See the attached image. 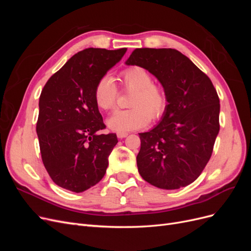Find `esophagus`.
<instances>
[{
  "label": "esophagus",
  "instance_id": "34e87169",
  "mask_svg": "<svg viewBox=\"0 0 251 251\" xmlns=\"http://www.w3.org/2000/svg\"><path fill=\"white\" fill-rule=\"evenodd\" d=\"M127 135H128L127 133H117V137L119 139H123V138H126Z\"/></svg>",
  "mask_w": 251,
  "mask_h": 251
}]
</instances>
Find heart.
I'll list each match as a JSON object with an SVG mask.
<instances>
[{
    "label": "heart",
    "instance_id": "obj_1",
    "mask_svg": "<svg viewBox=\"0 0 251 251\" xmlns=\"http://www.w3.org/2000/svg\"><path fill=\"white\" fill-rule=\"evenodd\" d=\"M119 77L124 86L132 90L127 110H117L108 118L107 125L114 132L126 133L144 127L151 118H160L166 111L169 98L165 90L158 83L151 82V73L139 66H132L123 70ZM94 100L97 107L109 111L115 107L118 91L113 78L104 75L94 87Z\"/></svg>",
    "mask_w": 251,
    "mask_h": 251
}]
</instances>
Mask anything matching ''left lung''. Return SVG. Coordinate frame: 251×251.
Wrapping results in <instances>:
<instances>
[{
  "label": "left lung",
  "instance_id": "8db88e82",
  "mask_svg": "<svg viewBox=\"0 0 251 251\" xmlns=\"http://www.w3.org/2000/svg\"><path fill=\"white\" fill-rule=\"evenodd\" d=\"M126 64L153 74L169 98L160 123L139 133L140 176L162 189L193 183L209 161L220 130V100L211 80L176 49H135Z\"/></svg>",
  "mask_w": 251,
  "mask_h": 251
}]
</instances>
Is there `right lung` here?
Returning a JSON list of instances; mask_svg holds the SVG:
<instances>
[{"label":"right lung","mask_w":251,"mask_h":251,"mask_svg":"<svg viewBox=\"0 0 251 251\" xmlns=\"http://www.w3.org/2000/svg\"><path fill=\"white\" fill-rule=\"evenodd\" d=\"M126 48H88L73 55L42 90L36 133L42 160L52 181L74 193L100 182L107 171L114 133L105 127L94 100V87L125 55Z\"/></svg>","instance_id":"1"}]
</instances>
